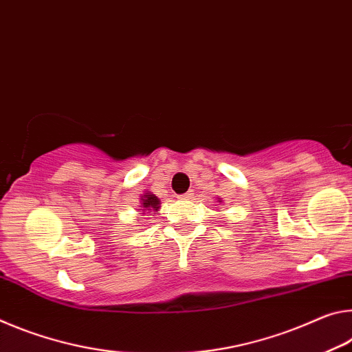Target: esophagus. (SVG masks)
I'll return each mask as SVG.
<instances>
[{
    "label": "esophagus",
    "mask_w": 352,
    "mask_h": 352,
    "mask_svg": "<svg viewBox=\"0 0 352 352\" xmlns=\"http://www.w3.org/2000/svg\"><path fill=\"white\" fill-rule=\"evenodd\" d=\"M193 198V193H186V195H181V197H179V199H182V201H190V199H192Z\"/></svg>",
    "instance_id": "esophagus-1"
}]
</instances>
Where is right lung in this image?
<instances>
[{"instance_id":"1","label":"right lung","mask_w":352,"mask_h":352,"mask_svg":"<svg viewBox=\"0 0 352 352\" xmlns=\"http://www.w3.org/2000/svg\"><path fill=\"white\" fill-rule=\"evenodd\" d=\"M142 201V212H145V210H154V212H157L159 210V207H160V201H159V198L155 197V195H153V193H145L143 195V197L140 198Z\"/></svg>"}]
</instances>
